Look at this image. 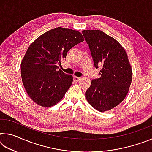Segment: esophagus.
<instances>
[{
    "mask_svg": "<svg viewBox=\"0 0 152 152\" xmlns=\"http://www.w3.org/2000/svg\"><path fill=\"white\" fill-rule=\"evenodd\" d=\"M73 78H74V80L75 82H78L81 79L80 78V77H77V76H74Z\"/></svg>",
    "mask_w": 152,
    "mask_h": 152,
    "instance_id": "esophagus-1",
    "label": "esophagus"
}]
</instances>
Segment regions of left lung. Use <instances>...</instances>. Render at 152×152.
<instances>
[{
	"label": "left lung",
	"instance_id": "obj_1",
	"mask_svg": "<svg viewBox=\"0 0 152 152\" xmlns=\"http://www.w3.org/2000/svg\"><path fill=\"white\" fill-rule=\"evenodd\" d=\"M94 66L102 65L100 78L92 80L86 92L89 104L101 112L117 107L126 96L132 80V67L125 50L116 39L100 30H84Z\"/></svg>",
	"mask_w": 152,
	"mask_h": 152
}]
</instances>
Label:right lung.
Instances as JSON below:
<instances>
[{"mask_svg": "<svg viewBox=\"0 0 152 152\" xmlns=\"http://www.w3.org/2000/svg\"><path fill=\"white\" fill-rule=\"evenodd\" d=\"M83 41L78 31L57 27L40 35L29 45L20 64V74L25 91L35 103L50 107L61 101L73 78L58 70L57 64Z\"/></svg>", "mask_w": 152, "mask_h": 152, "instance_id": "1", "label": "right lung"}]
</instances>
